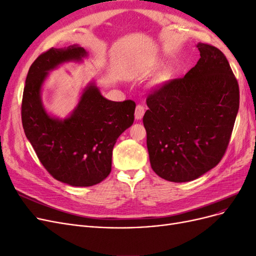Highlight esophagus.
Segmentation results:
<instances>
[{"label":"esophagus","mask_w":256,"mask_h":256,"mask_svg":"<svg viewBox=\"0 0 256 256\" xmlns=\"http://www.w3.org/2000/svg\"><path fill=\"white\" fill-rule=\"evenodd\" d=\"M144 113H145V108L141 104H138L136 108V112H134L136 120H141L143 118Z\"/></svg>","instance_id":"esophagus-1"}]
</instances>
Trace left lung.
Segmentation results:
<instances>
[{
    "label": "left lung",
    "instance_id": "8db88e82",
    "mask_svg": "<svg viewBox=\"0 0 256 256\" xmlns=\"http://www.w3.org/2000/svg\"><path fill=\"white\" fill-rule=\"evenodd\" d=\"M196 47V65L146 98L150 166L168 182L194 180L219 164L239 109L238 82L226 56L212 44Z\"/></svg>",
    "mask_w": 256,
    "mask_h": 256
}]
</instances>
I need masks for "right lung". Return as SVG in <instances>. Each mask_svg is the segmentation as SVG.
<instances>
[{
    "label": "right lung",
    "instance_id": "1",
    "mask_svg": "<svg viewBox=\"0 0 256 256\" xmlns=\"http://www.w3.org/2000/svg\"><path fill=\"white\" fill-rule=\"evenodd\" d=\"M86 56L78 44L42 53L28 69L21 104L24 134L42 164L56 180L74 187L97 184L110 174L113 147L134 124L136 110L132 100L111 102L90 83L65 120L46 112L40 90L48 72Z\"/></svg>",
    "mask_w": 256,
    "mask_h": 256
}]
</instances>
